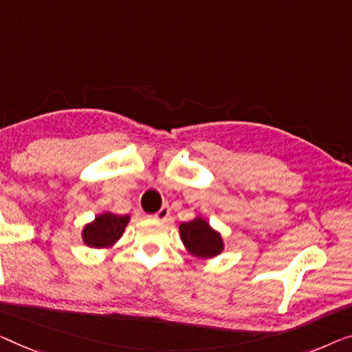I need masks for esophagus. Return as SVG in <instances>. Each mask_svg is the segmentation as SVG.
Instances as JSON below:
<instances>
[{"label": "esophagus", "mask_w": 352, "mask_h": 352, "mask_svg": "<svg viewBox=\"0 0 352 352\" xmlns=\"http://www.w3.org/2000/svg\"><path fill=\"white\" fill-rule=\"evenodd\" d=\"M169 214H170V208L167 207V206H164L162 207L158 213H155L153 214V218L155 219H158V221H166L167 218H169Z\"/></svg>", "instance_id": "esophagus-1"}]
</instances>
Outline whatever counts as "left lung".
<instances>
[{
    "instance_id": "left-lung-1",
    "label": "left lung",
    "mask_w": 352,
    "mask_h": 352,
    "mask_svg": "<svg viewBox=\"0 0 352 352\" xmlns=\"http://www.w3.org/2000/svg\"><path fill=\"white\" fill-rule=\"evenodd\" d=\"M178 230H180L182 242L188 253L199 259L214 258L224 248L221 234L217 232L201 217H196L188 223H182Z\"/></svg>"
}]
</instances>
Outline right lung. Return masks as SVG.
Instances as JSON below:
<instances>
[{
	"instance_id": "add662e5",
	"label": "right lung",
	"mask_w": 352,
	"mask_h": 352,
	"mask_svg": "<svg viewBox=\"0 0 352 352\" xmlns=\"http://www.w3.org/2000/svg\"><path fill=\"white\" fill-rule=\"evenodd\" d=\"M129 223V214H113L110 212L98 214L91 223L82 230L83 243L91 248H110L118 242L126 226Z\"/></svg>"
}]
</instances>
